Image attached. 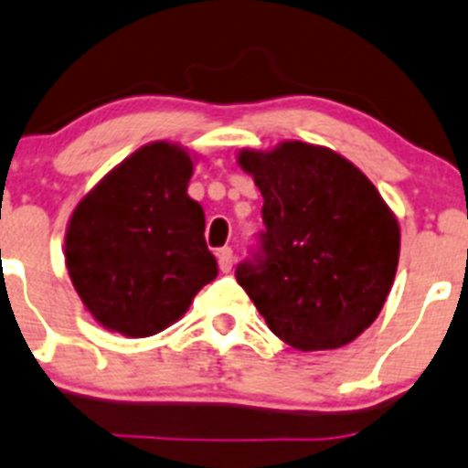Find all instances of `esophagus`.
Instances as JSON below:
<instances>
[{"instance_id":"1","label":"esophagus","mask_w":468,"mask_h":468,"mask_svg":"<svg viewBox=\"0 0 468 468\" xmlns=\"http://www.w3.org/2000/svg\"><path fill=\"white\" fill-rule=\"evenodd\" d=\"M233 249L230 247H224L219 249V253H217V262H219V270L221 271H230L233 270Z\"/></svg>"}]
</instances>
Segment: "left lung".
I'll return each mask as SVG.
<instances>
[{
  "label": "left lung",
  "mask_w": 468,
  "mask_h": 468,
  "mask_svg": "<svg viewBox=\"0 0 468 468\" xmlns=\"http://www.w3.org/2000/svg\"><path fill=\"white\" fill-rule=\"evenodd\" d=\"M261 189L262 224L235 279L267 326L302 349H335L382 311L400 256V229L375 185L338 153L285 142L242 151Z\"/></svg>",
  "instance_id": "left-lung-1"
}]
</instances>
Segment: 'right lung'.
Listing matches in <instances>:
<instances>
[{
  "instance_id": "right-lung-1",
  "label": "right lung",
  "mask_w": 468,
  "mask_h": 468,
  "mask_svg": "<svg viewBox=\"0 0 468 468\" xmlns=\"http://www.w3.org/2000/svg\"><path fill=\"white\" fill-rule=\"evenodd\" d=\"M192 157L148 144L80 201L66 230V267L90 315L109 331L146 338L174 324L217 276L187 197Z\"/></svg>"
}]
</instances>
